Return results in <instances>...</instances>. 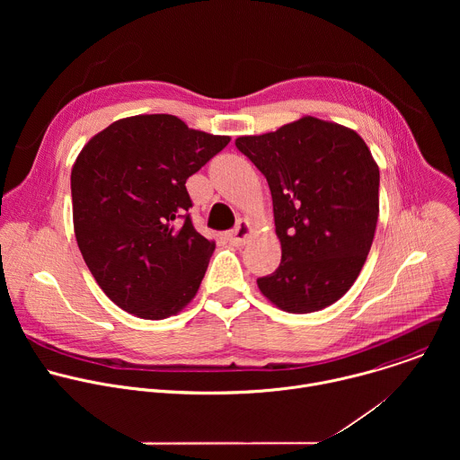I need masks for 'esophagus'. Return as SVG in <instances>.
Masks as SVG:
<instances>
[{
	"label": "esophagus",
	"instance_id": "1",
	"mask_svg": "<svg viewBox=\"0 0 460 460\" xmlns=\"http://www.w3.org/2000/svg\"><path fill=\"white\" fill-rule=\"evenodd\" d=\"M249 236H251V226H249V222H245V220H238L236 227L226 233L227 242L233 243V245H236V247L243 245V243L249 240Z\"/></svg>",
	"mask_w": 460,
	"mask_h": 460
}]
</instances>
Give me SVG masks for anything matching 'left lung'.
Here are the masks:
<instances>
[{"label":"left lung","mask_w":460,"mask_h":460,"mask_svg":"<svg viewBox=\"0 0 460 460\" xmlns=\"http://www.w3.org/2000/svg\"><path fill=\"white\" fill-rule=\"evenodd\" d=\"M236 149L266 176L282 260L256 280L289 313L337 302L357 280L378 220V167L351 128L304 116Z\"/></svg>","instance_id":"obj_1"}]
</instances>
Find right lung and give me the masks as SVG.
Instances as JSON below:
<instances>
[{
    "mask_svg": "<svg viewBox=\"0 0 460 460\" xmlns=\"http://www.w3.org/2000/svg\"><path fill=\"white\" fill-rule=\"evenodd\" d=\"M229 142L146 114L114 121L82 149L71 174L76 242L123 311L162 320L199 291L215 242L192 226L185 181Z\"/></svg>",
    "mask_w": 460,
    "mask_h": 460,
    "instance_id": "obj_1",
    "label": "right lung"
}]
</instances>
